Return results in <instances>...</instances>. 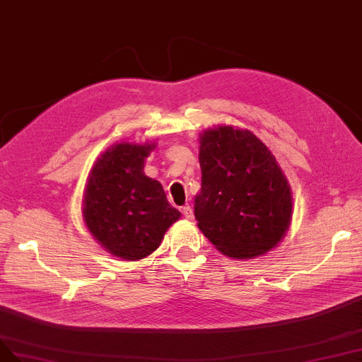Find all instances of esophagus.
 Returning a JSON list of instances; mask_svg holds the SVG:
<instances>
[{
  "label": "esophagus",
  "instance_id": "1",
  "mask_svg": "<svg viewBox=\"0 0 362 362\" xmlns=\"http://www.w3.org/2000/svg\"><path fill=\"white\" fill-rule=\"evenodd\" d=\"M180 211H182V215H183L185 219H188V221L194 219V211H192V209L189 206H183L180 209Z\"/></svg>",
  "mask_w": 362,
  "mask_h": 362
}]
</instances>
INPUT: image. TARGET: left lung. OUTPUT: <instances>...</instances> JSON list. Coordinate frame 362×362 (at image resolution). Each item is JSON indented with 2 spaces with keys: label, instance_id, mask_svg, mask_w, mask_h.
I'll use <instances>...</instances> for the list:
<instances>
[{
  "label": "left lung",
  "instance_id": "8db88e82",
  "mask_svg": "<svg viewBox=\"0 0 362 362\" xmlns=\"http://www.w3.org/2000/svg\"><path fill=\"white\" fill-rule=\"evenodd\" d=\"M198 228L225 257L253 259L276 247L292 219V191L274 155L249 129L199 134Z\"/></svg>",
  "mask_w": 362,
  "mask_h": 362
}]
</instances>
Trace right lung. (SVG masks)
I'll return each instance as SVG.
<instances>
[{
	"label": "right lung",
	"mask_w": 362,
	"mask_h": 362,
	"mask_svg": "<svg viewBox=\"0 0 362 362\" xmlns=\"http://www.w3.org/2000/svg\"><path fill=\"white\" fill-rule=\"evenodd\" d=\"M155 147V141L110 146L92 165L85 185L82 215L89 233L125 261L149 257L180 218L163 185L143 171Z\"/></svg>",
	"instance_id": "right-lung-1"
}]
</instances>
